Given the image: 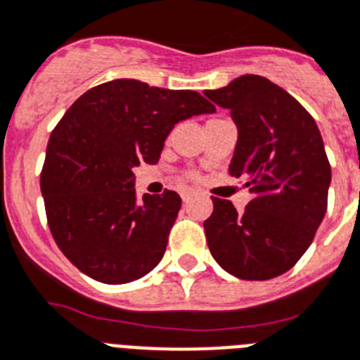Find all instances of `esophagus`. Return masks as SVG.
Returning a JSON list of instances; mask_svg holds the SVG:
<instances>
[{
	"label": "esophagus",
	"mask_w": 360,
	"mask_h": 360,
	"mask_svg": "<svg viewBox=\"0 0 360 360\" xmlns=\"http://www.w3.org/2000/svg\"><path fill=\"white\" fill-rule=\"evenodd\" d=\"M192 192H190V190H185V192H183V194H181V198H183V201H185V203H188L190 200H192Z\"/></svg>",
	"instance_id": "34e87169"
}]
</instances>
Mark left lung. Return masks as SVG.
<instances>
[{
  "label": "left lung",
  "mask_w": 360,
  "mask_h": 360,
  "mask_svg": "<svg viewBox=\"0 0 360 360\" xmlns=\"http://www.w3.org/2000/svg\"><path fill=\"white\" fill-rule=\"evenodd\" d=\"M203 94L231 110L238 127L229 175L253 200L242 212L212 198L203 224L214 261L231 276L266 281L288 271L311 246L327 210L331 166L311 114L261 75H242Z\"/></svg>",
  "instance_id": "1"
}]
</instances>
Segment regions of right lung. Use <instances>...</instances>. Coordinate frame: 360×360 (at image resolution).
<instances>
[{"label":"right lung","instance_id":"obj_1","mask_svg":"<svg viewBox=\"0 0 360 360\" xmlns=\"http://www.w3.org/2000/svg\"><path fill=\"white\" fill-rule=\"evenodd\" d=\"M194 90L116 79L86 90L49 136L40 174L48 226L75 268L107 285L159 264L181 209L174 190L136 200L133 168L155 165L181 120L214 112Z\"/></svg>","mask_w":360,"mask_h":360}]
</instances>
